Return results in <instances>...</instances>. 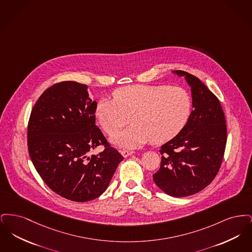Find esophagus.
<instances>
[{
  "mask_svg": "<svg viewBox=\"0 0 252 252\" xmlns=\"http://www.w3.org/2000/svg\"><path fill=\"white\" fill-rule=\"evenodd\" d=\"M133 153H134V151H131V150H126V149H123V150H121V154H122L123 156L125 157V158L130 156V155L133 154Z\"/></svg>",
  "mask_w": 252,
  "mask_h": 252,
  "instance_id": "1",
  "label": "esophagus"
}]
</instances>
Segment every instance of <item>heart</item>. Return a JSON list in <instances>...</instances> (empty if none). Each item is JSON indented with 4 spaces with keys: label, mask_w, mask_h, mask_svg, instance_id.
<instances>
[{
    "label": "heart",
    "mask_w": 252,
    "mask_h": 252,
    "mask_svg": "<svg viewBox=\"0 0 252 252\" xmlns=\"http://www.w3.org/2000/svg\"><path fill=\"white\" fill-rule=\"evenodd\" d=\"M192 111L190 94L180 87L132 85L103 98L96 106V118L108 134L130 123V127L114 134L111 141L125 147H136L149 141L163 144L180 133Z\"/></svg>",
    "instance_id": "heart-1"
}]
</instances>
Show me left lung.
Returning <instances> with one entry per match:
<instances>
[{"instance_id":"8db88e82","label":"left lung","mask_w":252,"mask_h":252,"mask_svg":"<svg viewBox=\"0 0 252 252\" xmlns=\"http://www.w3.org/2000/svg\"><path fill=\"white\" fill-rule=\"evenodd\" d=\"M174 72L190 85L193 109L182 130L161 145L160 167L153 180L169 195L183 197L200 192L216 178L225 153L227 126L218 98L196 76Z\"/></svg>"}]
</instances>
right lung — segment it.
<instances>
[{
    "label": "right lung",
    "mask_w": 252,
    "mask_h": 252,
    "mask_svg": "<svg viewBox=\"0 0 252 252\" xmlns=\"http://www.w3.org/2000/svg\"><path fill=\"white\" fill-rule=\"evenodd\" d=\"M87 85L63 81L51 86L32 108L27 145L36 172L60 196L86 202L100 196L124 157L95 125L97 102ZM99 145L104 150L90 152Z\"/></svg>",
    "instance_id": "1"
}]
</instances>
